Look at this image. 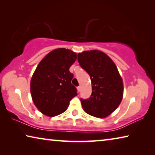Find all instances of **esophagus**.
I'll return each mask as SVG.
<instances>
[{
    "instance_id": "34e87169",
    "label": "esophagus",
    "mask_w": 155,
    "mask_h": 155,
    "mask_svg": "<svg viewBox=\"0 0 155 155\" xmlns=\"http://www.w3.org/2000/svg\"><path fill=\"white\" fill-rule=\"evenodd\" d=\"M80 91H81V87L80 86H78V87H77V91L78 92H80Z\"/></svg>"
}]
</instances>
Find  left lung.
<instances>
[{"mask_svg":"<svg viewBox=\"0 0 155 155\" xmlns=\"http://www.w3.org/2000/svg\"><path fill=\"white\" fill-rule=\"evenodd\" d=\"M78 61L90 76L91 95L81 99L85 112L91 116L104 118L116 109L123 98V81L113 60L98 50L78 54Z\"/></svg>","mask_w":155,"mask_h":155,"instance_id":"1","label":"left lung"}]
</instances>
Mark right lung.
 <instances>
[{
  "mask_svg": "<svg viewBox=\"0 0 155 155\" xmlns=\"http://www.w3.org/2000/svg\"><path fill=\"white\" fill-rule=\"evenodd\" d=\"M76 60V52L60 48L50 52L39 63L31 77L30 90L34 104L42 114L54 117L62 114L77 95L69 71Z\"/></svg>",
  "mask_w": 155,
  "mask_h": 155,
  "instance_id": "obj_1",
  "label": "right lung"
}]
</instances>
